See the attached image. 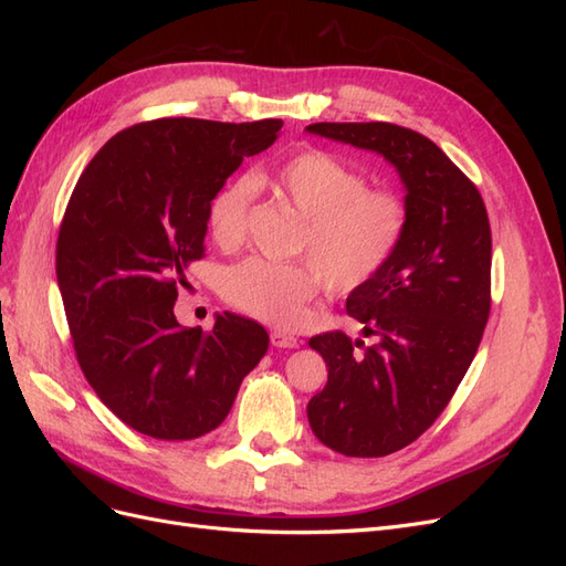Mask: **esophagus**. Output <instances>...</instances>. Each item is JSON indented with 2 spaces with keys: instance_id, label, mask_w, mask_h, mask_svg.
Returning a JSON list of instances; mask_svg holds the SVG:
<instances>
[{
  "instance_id": "1",
  "label": "esophagus",
  "mask_w": 566,
  "mask_h": 566,
  "mask_svg": "<svg viewBox=\"0 0 566 566\" xmlns=\"http://www.w3.org/2000/svg\"><path fill=\"white\" fill-rule=\"evenodd\" d=\"M271 345L279 347V349H295V347H300V339L295 335L285 333V331H273L271 333Z\"/></svg>"
}]
</instances>
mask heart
<instances>
[{
  "instance_id": "heart-1",
  "label": "heart",
  "mask_w": 566,
  "mask_h": 566,
  "mask_svg": "<svg viewBox=\"0 0 566 566\" xmlns=\"http://www.w3.org/2000/svg\"><path fill=\"white\" fill-rule=\"evenodd\" d=\"M254 184L269 186L304 221L297 241L312 264H279L250 256L221 271L219 290L235 310L273 325H295L325 283L337 293L366 285L399 250L408 210L387 188H366V177L333 153L304 148L269 172L219 188L208 208V231L219 248L245 241Z\"/></svg>"
}]
</instances>
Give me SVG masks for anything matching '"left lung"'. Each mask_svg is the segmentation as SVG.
<instances>
[{
    "instance_id": "8db88e82",
    "label": "left lung",
    "mask_w": 566,
    "mask_h": 566,
    "mask_svg": "<svg viewBox=\"0 0 566 566\" xmlns=\"http://www.w3.org/2000/svg\"><path fill=\"white\" fill-rule=\"evenodd\" d=\"M323 139L378 153L406 191L408 227L389 264L347 297L375 345L345 333L310 339L328 382L306 406L312 432L352 458L416 441L476 354L491 310V229L476 186L434 142L391 123H316Z\"/></svg>"
}]
</instances>
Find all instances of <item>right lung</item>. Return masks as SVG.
I'll use <instances>...</instances> for the list:
<instances>
[{
    "instance_id": "add662e5",
    "label": "right lung",
    "mask_w": 566,
    "mask_h": 566,
    "mask_svg": "<svg viewBox=\"0 0 566 566\" xmlns=\"http://www.w3.org/2000/svg\"><path fill=\"white\" fill-rule=\"evenodd\" d=\"M281 127L153 119L115 134L75 186L56 243L65 318L84 378L136 432H212L269 349L260 323L224 312L210 333L184 328L175 302L205 252L212 198Z\"/></svg>"
}]
</instances>
